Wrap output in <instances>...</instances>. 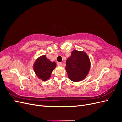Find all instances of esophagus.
I'll use <instances>...</instances> for the list:
<instances>
[{"mask_svg": "<svg viewBox=\"0 0 122 122\" xmlns=\"http://www.w3.org/2000/svg\"><path fill=\"white\" fill-rule=\"evenodd\" d=\"M57 65H58V66H62V62H57Z\"/></svg>", "mask_w": 122, "mask_h": 122, "instance_id": "1", "label": "esophagus"}]
</instances>
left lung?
Segmentation results:
<instances>
[{
    "mask_svg": "<svg viewBox=\"0 0 122 122\" xmlns=\"http://www.w3.org/2000/svg\"><path fill=\"white\" fill-rule=\"evenodd\" d=\"M66 63V70L69 78L74 82H78L84 79L90 69V59L82 51L74 50Z\"/></svg>",
    "mask_w": 122,
    "mask_h": 122,
    "instance_id": "1",
    "label": "left lung"
}]
</instances>
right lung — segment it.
<instances>
[{
    "label": "right lung",
    "instance_id": "right-lung-1",
    "mask_svg": "<svg viewBox=\"0 0 122 122\" xmlns=\"http://www.w3.org/2000/svg\"><path fill=\"white\" fill-rule=\"evenodd\" d=\"M55 62H51L46 55L39 57L35 62L34 69L36 75L43 81H46L51 76L53 69L56 67Z\"/></svg>",
    "mask_w": 122,
    "mask_h": 122
}]
</instances>
